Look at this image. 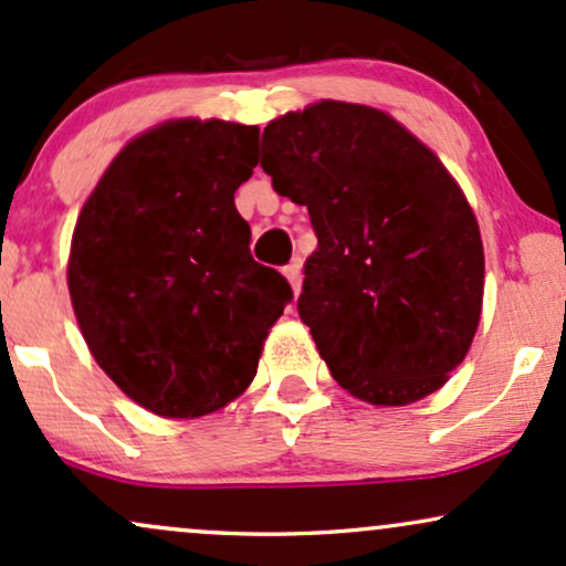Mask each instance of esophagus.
I'll return each instance as SVG.
<instances>
[{
	"label": "esophagus",
	"mask_w": 566,
	"mask_h": 566,
	"mask_svg": "<svg viewBox=\"0 0 566 566\" xmlns=\"http://www.w3.org/2000/svg\"><path fill=\"white\" fill-rule=\"evenodd\" d=\"M284 279H287L292 292H295V295H297V290H301V263L292 261L287 269H284Z\"/></svg>",
	"instance_id": "34e87169"
}]
</instances>
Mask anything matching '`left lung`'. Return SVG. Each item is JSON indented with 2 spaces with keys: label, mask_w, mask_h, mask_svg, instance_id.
Instances as JSON below:
<instances>
[{
  "label": "left lung",
  "mask_w": 566,
  "mask_h": 566,
  "mask_svg": "<svg viewBox=\"0 0 566 566\" xmlns=\"http://www.w3.org/2000/svg\"><path fill=\"white\" fill-rule=\"evenodd\" d=\"M261 165L319 239L297 311L333 378L375 407L439 391L484 301L482 233L450 170L391 114L346 101L271 119Z\"/></svg>",
  "instance_id": "8db88e82"
}]
</instances>
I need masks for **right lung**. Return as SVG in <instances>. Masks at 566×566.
I'll use <instances>...</instances> for the list:
<instances>
[{"label":"right lung","mask_w":566,"mask_h":566,"mask_svg":"<svg viewBox=\"0 0 566 566\" xmlns=\"http://www.w3.org/2000/svg\"><path fill=\"white\" fill-rule=\"evenodd\" d=\"M258 138L239 122H161L116 154L76 218L66 279L84 343L159 418L239 399L292 297L287 279L252 261L233 205Z\"/></svg>","instance_id":"right-lung-1"}]
</instances>
